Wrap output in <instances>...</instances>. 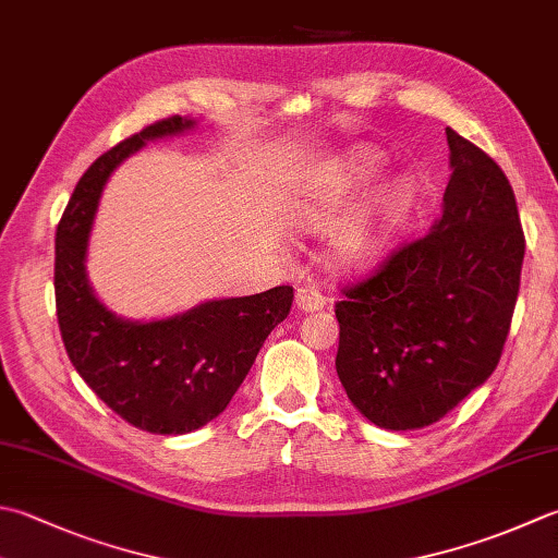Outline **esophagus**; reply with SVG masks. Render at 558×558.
I'll return each mask as SVG.
<instances>
[{
	"label": "esophagus",
	"instance_id": "1",
	"mask_svg": "<svg viewBox=\"0 0 558 558\" xmlns=\"http://www.w3.org/2000/svg\"><path fill=\"white\" fill-rule=\"evenodd\" d=\"M294 302H298V310L302 312H316L324 307L326 298L316 288H300L298 294H294Z\"/></svg>",
	"mask_w": 558,
	"mask_h": 558
}]
</instances>
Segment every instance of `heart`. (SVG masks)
<instances>
[{"label": "heart", "mask_w": 558, "mask_h": 558, "mask_svg": "<svg viewBox=\"0 0 558 558\" xmlns=\"http://www.w3.org/2000/svg\"><path fill=\"white\" fill-rule=\"evenodd\" d=\"M381 169L385 157L373 149H360L345 163L331 171L322 193L304 203L302 217L314 229H329L351 210ZM416 205V185L409 179H395L381 189L369 205L336 239V258L348 268H365L389 248L401 225Z\"/></svg>", "instance_id": "b5f03b06"}]
</instances>
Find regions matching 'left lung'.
I'll return each instance as SVG.
<instances>
[{
    "mask_svg": "<svg viewBox=\"0 0 558 558\" xmlns=\"http://www.w3.org/2000/svg\"><path fill=\"white\" fill-rule=\"evenodd\" d=\"M445 133L442 217L336 302L338 379L387 430L445 418L494 375L520 292L525 234L512 185L484 149Z\"/></svg>",
    "mask_w": 558,
    "mask_h": 558,
    "instance_id": "8db88e82",
    "label": "left lung"
}]
</instances>
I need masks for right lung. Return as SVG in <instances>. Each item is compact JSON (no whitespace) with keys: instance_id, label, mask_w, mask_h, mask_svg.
Instances as JSON below:
<instances>
[{"instance_id":"right-lung-1","label":"right lung","mask_w":558,"mask_h":558,"mask_svg":"<svg viewBox=\"0 0 558 558\" xmlns=\"http://www.w3.org/2000/svg\"><path fill=\"white\" fill-rule=\"evenodd\" d=\"M191 125L181 116L157 120L98 157L76 183L54 234V307L64 351L108 409L157 435L198 430L220 416L294 298L290 286H278L149 324L118 319L94 298L84 258L108 177L147 140Z\"/></svg>"}]
</instances>
